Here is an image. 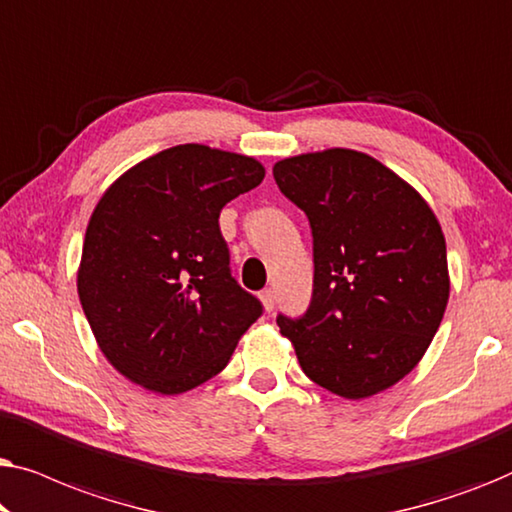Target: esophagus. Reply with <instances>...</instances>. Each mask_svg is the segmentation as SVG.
Masks as SVG:
<instances>
[{
	"instance_id": "1",
	"label": "esophagus",
	"mask_w": 512,
	"mask_h": 512,
	"mask_svg": "<svg viewBox=\"0 0 512 512\" xmlns=\"http://www.w3.org/2000/svg\"><path fill=\"white\" fill-rule=\"evenodd\" d=\"M261 300H263L265 312H272V310H275V291H272V289H265V291H261Z\"/></svg>"
}]
</instances>
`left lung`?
I'll return each mask as SVG.
<instances>
[{
	"label": "left lung",
	"instance_id": "8db88e82",
	"mask_svg": "<svg viewBox=\"0 0 512 512\" xmlns=\"http://www.w3.org/2000/svg\"><path fill=\"white\" fill-rule=\"evenodd\" d=\"M312 228L305 314H277L300 368L333 394L366 398L410 373L443 321L450 277L440 223L415 188L352 149L272 167Z\"/></svg>",
	"mask_w": 512,
	"mask_h": 512
}]
</instances>
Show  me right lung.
I'll return each instance as SVG.
<instances>
[{
  "label": "right lung",
  "mask_w": 512,
  "mask_h": 512,
  "mask_svg": "<svg viewBox=\"0 0 512 512\" xmlns=\"http://www.w3.org/2000/svg\"><path fill=\"white\" fill-rule=\"evenodd\" d=\"M263 177L254 158L179 144L102 195L83 240L79 298L118 373L170 396L228 366L263 305L230 275L219 216Z\"/></svg>",
  "instance_id": "1"
}]
</instances>
